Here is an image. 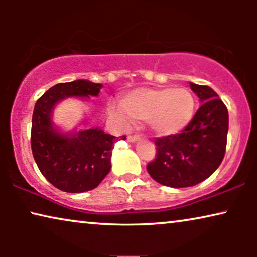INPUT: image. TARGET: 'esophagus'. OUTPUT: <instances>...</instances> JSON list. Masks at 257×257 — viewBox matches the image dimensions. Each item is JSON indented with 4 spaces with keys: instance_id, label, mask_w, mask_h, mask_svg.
I'll use <instances>...</instances> for the list:
<instances>
[{
    "instance_id": "1",
    "label": "esophagus",
    "mask_w": 257,
    "mask_h": 257,
    "mask_svg": "<svg viewBox=\"0 0 257 257\" xmlns=\"http://www.w3.org/2000/svg\"><path fill=\"white\" fill-rule=\"evenodd\" d=\"M139 139H140L139 136H128L127 137V140L130 143H136V142H138Z\"/></svg>"
}]
</instances>
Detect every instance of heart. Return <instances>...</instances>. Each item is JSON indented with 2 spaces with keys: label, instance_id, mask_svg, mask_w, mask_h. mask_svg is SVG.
Masks as SVG:
<instances>
[{
  "label": "heart",
  "instance_id": "heart-1",
  "mask_svg": "<svg viewBox=\"0 0 257 257\" xmlns=\"http://www.w3.org/2000/svg\"><path fill=\"white\" fill-rule=\"evenodd\" d=\"M195 100L186 89L133 90L120 100V107L108 106L110 117L121 122L130 119L137 122L147 121L156 136L167 137L181 132L193 119Z\"/></svg>",
  "mask_w": 257,
  "mask_h": 257
}]
</instances>
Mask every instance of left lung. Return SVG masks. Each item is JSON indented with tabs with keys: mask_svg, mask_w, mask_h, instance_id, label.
<instances>
[{
	"mask_svg": "<svg viewBox=\"0 0 257 257\" xmlns=\"http://www.w3.org/2000/svg\"><path fill=\"white\" fill-rule=\"evenodd\" d=\"M202 105L181 133L157 138L156 159L147 165L152 179L173 188L191 187L209 178L222 163L228 110L212 87L189 83Z\"/></svg>",
	"mask_w": 257,
	"mask_h": 257,
	"instance_id": "8db88e82",
	"label": "left lung"
}]
</instances>
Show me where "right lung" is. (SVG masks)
<instances>
[{
	"label": "right lung",
	"instance_id": "1",
	"mask_svg": "<svg viewBox=\"0 0 257 257\" xmlns=\"http://www.w3.org/2000/svg\"><path fill=\"white\" fill-rule=\"evenodd\" d=\"M101 84L86 79L59 83L36 101L31 126V150L41 173L66 193H83L96 188L111 170L112 149L119 139L101 128L62 132L52 122L59 101L68 98L97 97Z\"/></svg>",
	"mask_w": 257,
	"mask_h": 257
}]
</instances>
